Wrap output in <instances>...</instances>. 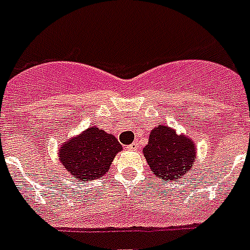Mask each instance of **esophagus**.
<instances>
[{
	"label": "esophagus",
	"instance_id": "obj_1",
	"mask_svg": "<svg viewBox=\"0 0 250 250\" xmlns=\"http://www.w3.org/2000/svg\"><path fill=\"white\" fill-rule=\"evenodd\" d=\"M138 147H139V146H138L137 142H133L131 145L127 146V149H130V151H137Z\"/></svg>",
	"mask_w": 250,
	"mask_h": 250
}]
</instances>
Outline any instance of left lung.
<instances>
[{"label": "left lung", "mask_w": 250, "mask_h": 250, "mask_svg": "<svg viewBox=\"0 0 250 250\" xmlns=\"http://www.w3.org/2000/svg\"><path fill=\"white\" fill-rule=\"evenodd\" d=\"M196 145L175 129L159 125L151 130L143 155L151 173L161 181H175L192 170L196 161Z\"/></svg>", "instance_id": "obj_1"}]
</instances>
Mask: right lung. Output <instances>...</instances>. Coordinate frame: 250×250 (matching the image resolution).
I'll return each instance as SVG.
<instances>
[{"label": "right lung", "instance_id": "add662e5", "mask_svg": "<svg viewBox=\"0 0 250 250\" xmlns=\"http://www.w3.org/2000/svg\"><path fill=\"white\" fill-rule=\"evenodd\" d=\"M120 151H123V146L115 135L90 126L61 145L58 157L68 174L86 182L107 174Z\"/></svg>", "mask_w": 250, "mask_h": 250}]
</instances>
